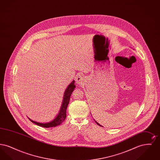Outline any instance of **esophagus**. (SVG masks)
I'll list each match as a JSON object with an SVG mask.
<instances>
[{
	"mask_svg": "<svg viewBox=\"0 0 160 160\" xmlns=\"http://www.w3.org/2000/svg\"><path fill=\"white\" fill-rule=\"evenodd\" d=\"M76 80V81L77 83L78 84H82L84 82V78L82 76L80 75L77 77Z\"/></svg>",
	"mask_w": 160,
	"mask_h": 160,
	"instance_id": "34e87169",
	"label": "esophagus"
}]
</instances>
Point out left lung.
Returning <instances> with one entry per match:
<instances>
[{"mask_svg":"<svg viewBox=\"0 0 160 160\" xmlns=\"http://www.w3.org/2000/svg\"><path fill=\"white\" fill-rule=\"evenodd\" d=\"M93 120H94V121H95V119H93ZM95 122H96V123H97V125H99V126H101V125H100V124H99V123H98V122H96V121H95Z\"/></svg>","mask_w":160,"mask_h":160,"instance_id":"obj_1","label":"left lung"}]
</instances>
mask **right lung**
Listing matches in <instances>:
<instances>
[{
  "mask_svg": "<svg viewBox=\"0 0 160 160\" xmlns=\"http://www.w3.org/2000/svg\"><path fill=\"white\" fill-rule=\"evenodd\" d=\"M74 82H75L74 80H73L71 83L69 84L68 86L66 89L65 92L64 93L63 100L62 104L61 107V110L59 111V114L57 115L56 118L54 119L53 121H52L51 122L44 123H39V122L33 121L30 119L29 118V119H30L31 122L34 123L35 124L39 125L40 127H44V128L54 127L58 126V125L61 124L62 122L64 121V120L67 118L66 112H67V107L68 105L70 97L71 95V93H72V92L74 91V90L76 88Z\"/></svg>",
  "mask_w": 160,
  "mask_h": 160,
  "instance_id": "1",
  "label": "right lung"
}]
</instances>
